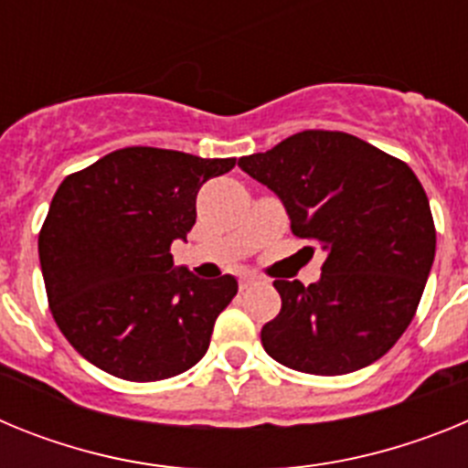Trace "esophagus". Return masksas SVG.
Returning a JSON list of instances; mask_svg holds the SVG:
<instances>
[{"label":"esophagus","instance_id":"34e87169","mask_svg":"<svg viewBox=\"0 0 468 468\" xmlns=\"http://www.w3.org/2000/svg\"><path fill=\"white\" fill-rule=\"evenodd\" d=\"M255 283H258V279H255V276H241V281H239V288H241V291H248V288Z\"/></svg>","mask_w":468,"mask_h":468}]
</instances>
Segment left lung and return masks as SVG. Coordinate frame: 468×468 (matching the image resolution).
<instances>
[{
	"label": "left lung",
	"instance_id": "8db88e82",
	"mask_svg": "<svg viewBox=\"0 0 468 468\" xmlns=\"http://www.w3.org/2000/svg\"><path fill=\"white\" fill-rule=\"evenodd\" d=\"M239 166L283 201L295 237L328 253L316 283L274 281L281 312L260 333L264 351L309 375L382 358L410 325L436 255L412 168L342 131H302Z\"/></svg>",
	"mask_w": 468,
	"mask_h": 468
}]
</instances>
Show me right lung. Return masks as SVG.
Here are the masks:
<instances>
[{"label": "right lung", "mask_w": 468, "mask_h": 468, "mask_svg": "<svg viewBox=\"0 0 468 468\" xmlns=\"http://www.w3.org/2000/svg\"><path fill=\"white\" fill-rule=\"evenodd\" d=\"M237 159L123 147L58 187L39 231L48 307L86 361L128 382L197 366L239 283L173 267L171 243L197 222V194Z\"/></svg>", "instance_id": "1"}]
</instances>
